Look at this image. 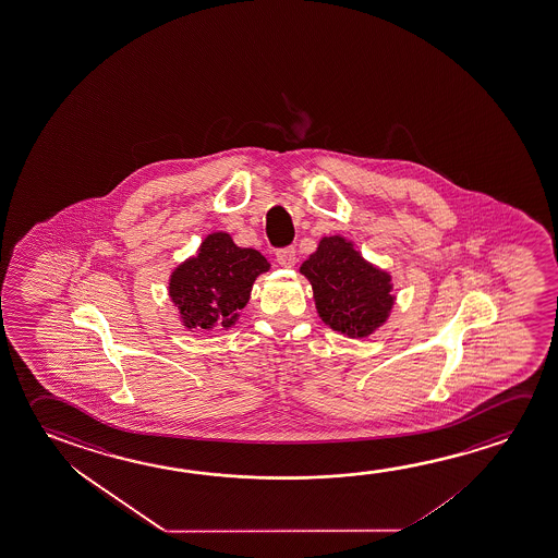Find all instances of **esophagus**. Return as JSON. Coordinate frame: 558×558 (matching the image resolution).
Returning a JSON list of instances; mask_svg holds the SVG:
<instances>
[{"instance_id":"esophagus-1","label":"esophagus","mask_w":558,"mask_h":558,"mask_svg":"<svg viewBox=\"0 0 558 558\" xmlns=\"http://www.w3.org/2000/svg\"><path fill=\"white\" fill-rule=\"evenodd\" d=\"M276 260H278V265L283 266V268H292V266L295 265V263H298V255H295V248H278V251H276Z\"/></svg>"}]
</instances>
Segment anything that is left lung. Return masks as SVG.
<instances>
[{"label":"left lung","mask_w":558,"mask_h":558,"mask_svg":"<svg viewBox=\"0 0 558 558\" xmlns=\"http://www.w3.org/2000/svg\"><path fill=\"white\" fill-rule=\"evenodd\" d=\"M300 270L313 286L318 317L348 338L373 335L395 305L390 275L367 263L342 235L323 238Z\"/></svg>","instance_id":"8db88e82"}]
</instances>
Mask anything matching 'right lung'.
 Wrapping results in <instances>:
<instances>
[{
    "mask_svg": "<svg viewBox=\"0 0 558 558\" xmlns=\"http://www.w3.org/2000/svg\"><path fill=\"white\" fill-rule=\"evenodd\" d=\"M268 268L258 251L238 247L230 233H210L197 257L173 270L170 298L187 328H230L247 305L253 282Z\"/></svg>",
    "mask_w": 558,
    "mask_h": 558,
    "instance_id": "1",
    "label": "right lung"
}]
</instances>
